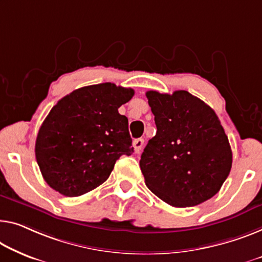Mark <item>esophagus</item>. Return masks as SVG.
Wrapping results in <instances>:
<instances>
[{
  "label": "esophagus",
  "mask_w": 262,
  "mask_h": 262,
  "mask_svg": "<svg viewBox=\"0 0 262 262\" xmlns=\"http://www.w3.org/2000/svg\"><path fill=\"white\" fill-rule=\"evenodd\" d=\"M143 142H144L143 139H135L134 141H133V147H134V150L136 154L140 153V150H141V148L143 146Z\"/></svg>",
  "instance_id": "1"
}]
</instances>
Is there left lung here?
I'll return each mask as SVG.
<instances>
[{
  "mask_svg": "<svg viewBox=\"0 0 262 262\" xmlns=\"http://www.w3.org/2000/svg\"><path fill=\"white\" fill-rule=\"evenodd\" d=\"M146 96L158 129L140 160L147 187L173 207L213 198L232 168L231 146L215 112L186 91Z\"/></svg>",
  "mask_w": 262,
  "mask_h": 262,
  "instance_id": "obj_1",
  "label": "left lung"
}]
</instances>
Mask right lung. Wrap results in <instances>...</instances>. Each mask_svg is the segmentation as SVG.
I'll use <instances>...</instances> for the list:
<instances>
[{"label":"right lung","instance_id":"1","mask_svg":"<svg viewBox=\"0 0 262 262\" xmlns=\"http://www.w3.org/2000/svg\"><path fill=\"white\" fill-rule=\"evenodd\" d=\"M134 91L87 85L52 108L38 130L35 155L45 181L64 196H80L107 180L121 155L134 151L128 119L118 109Z\"/></svg>","mask_w":262,"mask_h":262}]
</instances>
